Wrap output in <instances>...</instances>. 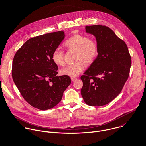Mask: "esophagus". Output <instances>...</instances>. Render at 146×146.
Masks as SVG:
<instances>
[{
	"mask_svg": "<svg viewBox=\"0 0 146 146\" xmlns=\"http://www.w3.org/2000/svg\"><path fill=\"white\" fill-rule=\"evenodd\" d=\"M77 79H78V78H75V77H72V78H71V80H72V81L76 80Z\"/></svg>",
	"mask_w": 146,
	"mask_h": 146,
	"instance_id": "esophagus-1",
	"label": "esophagus"
}]
</instances>
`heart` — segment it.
<instances>
[{
  "label": "heart",
  "mask_w": 146,
  "mask_h": 146,
  "mask_svg": "<svg viewBox=\"0 0 146 146\" xmlns=\"http://www.w3.org/2000/svg\"><path fill=\"white\" fill-rule=\"evenodd\" d=\"M68 50L76 51V62L68 64L60 70L62 75L71 77L78 76L84 69V63L91 64L96 60L99 53V46L97 40L82 34H75L64 42ZM52 60L56 64L62 66L64 64V52L59 49H55L52 54Z\"/></svg>",
  "instance_id": "obj_1"
}]
</instances>
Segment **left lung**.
Segmentation results:
<instances>
[{
	"label": "left lung",
	"mask_w": 146,
	"mask_h": 146,
	"mask_svg": "<svg viewBox=\"0 0 146 146\" xmlns=\"http://www.w3.org/2000/svg\"><path fill=\"white\" fill-rule=\"evenodd\" d=\"M87 33L96 36L98 55L80 77L83 83L81 94L86 104L101 106L108 104L121 92L131 64L125 42L104 25L86 26Z\"/></svg>",
	"instance_id": "8db88e82"
}]
</instances>
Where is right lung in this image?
<instances>
[{"label": "right lung", "mask_w": 146, "mask_h": 146, "mask_svg": "<svg viewBox=\"0 0 146 146\" xmlns=\"http://www.w3.org/2000/svg\"><path fill=\"white\" fill-rule=\"evenodd\" d=\"M64 38L63 31L32 38L17 51L13 60L14 83L25 100L40 110L58 104L71 83L68 76H57L58 66L52 60L53 51Z\"/></svg>", "instance_id": "obj_1"}]
</instances>
